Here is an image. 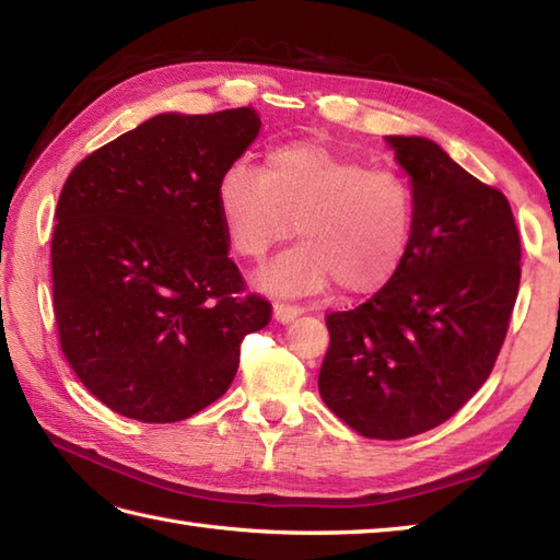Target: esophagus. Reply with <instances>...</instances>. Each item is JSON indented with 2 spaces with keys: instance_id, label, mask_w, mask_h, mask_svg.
Wrapping results in <instances>:
<instances>
[{
  "instance_id": "esophagus-1",
  "label": "esophagus",
  "mask_w": 560,
  "mask_h": 560,
  "mask_svg": "<svg viewBox=\"0 0 560 560\" xmlns=\"http://www.w3.org/2000/svg\"><path fill=\"white\" fill-rule=\"evenodd\" d=\"M303 313L301 305H291V303H273V317L279 323H291L293 317H299Z\"/></svg>"
}]
</instances>
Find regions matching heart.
<instances>
[{"label": "heart", "instance_id": "1", "mask_svg": "<svg viewBox=\"0 0 560 560\" xmlns=\"http://www.w3.org/2000/svg\"><path fill=\"white\" fill-rule=\"evenodd\" d=\"M219 211L237 257L261 261L293 231L301 245L261 273L279 293L337 281L351 295L395 279L413 235V192L397 171L315 141L273 147L261 171L233 163L219 180Z\"/></svg>", "mask_w": 560, "mask_h": 560}]
</instances>
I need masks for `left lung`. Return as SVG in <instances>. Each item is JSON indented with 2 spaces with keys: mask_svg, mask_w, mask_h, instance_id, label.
Here are the masks:
<instances>
[{
  "mask_svg": "<svg viewBox=\"0 0 560 560\" xmlns=\"http://www.w3.org/2000/svg\"><path fill=\"white\" fill-rule=\"evenodd\" d=\"M413 187L404 265L371 301L325 317L319 395L355 433L445 423L489 380L520 291V233L501 189L421 137H387Z\"/></svg>",
  "mask_w": 560,
  "mask_h": 560,
  "instance_id": "obj_1",
  "label": "left lung"
}]
</instances>
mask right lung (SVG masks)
Masks as SVG:
<instances>
[{"mask_svg":"<svg viewBox=\"0 0 560 560\" xmlns=\"http://www.w3.org/2000/svg\"><path fill=\"white\" fill-rule=\"evenodd\" d=\"M259 115H156L89 153L59 192L52 305L71 371L141 423L195 416L231 387L241 343L269 325L229 257L219 180Z\"/></svg>","mask_w":560,"mask_h":560,"instance_id":"1","label":"right lung"}]
</instances>
